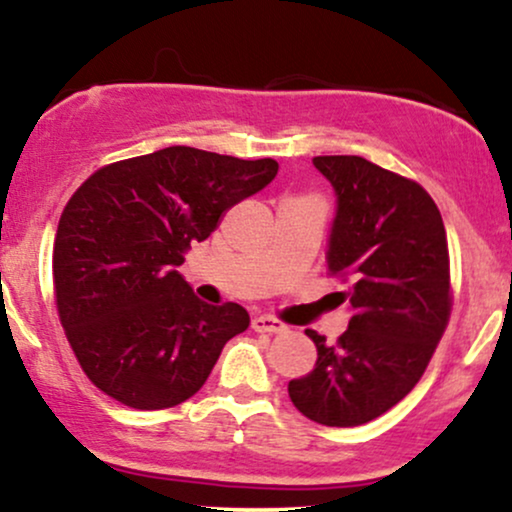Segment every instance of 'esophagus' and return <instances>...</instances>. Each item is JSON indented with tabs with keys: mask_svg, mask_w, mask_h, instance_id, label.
Here are the masks:
<instances>
[{
	"mask_svg": "<svg viewBox=\"0 0 512 512\" xmlns=\"http://www.w3.org/2000/svg\"><path fill=\"white\" fill-rule=\"evenodd\" d=\"M251 328H254L256 333H270V335H280V333H287V330H290L285 323L278 321V318L266 316V314L251 318Z\"/></svg>",
	"mask_w": 512,
	"mask_h": 512,
	"instance_id": "34e87169",
	"label": "esophagus"
}]
</instances>
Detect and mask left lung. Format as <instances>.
<instances>
[{
  "mask_svg": "<svg viewBox=\"0 0 512 512\" xmlns=\"http://www.w3.org/2000/svg\"><path fill=\"white\" fill-rule=\"evenodd\" d=\"M338 194L328 275L352 309L335 345L306 330L318 359L290 398L323 426H359L398 405L424 376L453 309L446 227L422 184L359 155H318Z\"/></svg>",
  "mask_w": 512,
  "mask_h": 512,
  "instance_id": "1",
  "label": "left lung"
}]
</instances>
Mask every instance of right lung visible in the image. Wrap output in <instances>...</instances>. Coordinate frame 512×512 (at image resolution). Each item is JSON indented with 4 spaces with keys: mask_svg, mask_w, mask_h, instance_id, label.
Instances as JSON below:
<instances>
[{
    "mask_svg": "<svg viewBox=\"0 0 512 512\" xmlns=\"http://www.w3.org/2000/svg\"><path fill=\"white\" fill-rule=\"evenodd\" d=\"M275 174L273 158L170 146L78 186L59 218L52 282L66 340L95 388L134 410H167L201 390L249 314L201 302L177 266Z\"/></svg>",
    "mask_w": 512,
    "mask_h": 512,
    "instance_id": "obj_1",
    "label": "right lung"
}]
</instances>
